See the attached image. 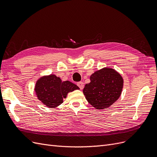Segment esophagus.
<instances>
[{
    "mask_svg": "<svg viewBox=\"0 0 157 157\" xmlns=\"http://www.w3.org/2000/svg\"><path fill=\"white\" fill-rule=\"evenodd\" d=\"M78 86L79 87L80 89H83L84 87V83L83 82H79L78 83Z\"/></svg>",
    "mask_w": 157,
    "mask_h": 157,
    "instance_id": "34e87169",
    "label": "esophagus"
}]
</instances>
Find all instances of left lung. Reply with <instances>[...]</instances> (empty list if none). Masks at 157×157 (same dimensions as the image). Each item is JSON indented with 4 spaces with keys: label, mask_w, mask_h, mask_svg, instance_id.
Returning <instances> with one entry per match:
<instances>
[{
    "label": "left lung",
    "mask_w": 157,
    "mask_h": 157,
    "mask_svg": "<svg viewBox=\"0 0 157 157\" xmlns=\"http://www.w3.org/2000/svg\"><path fill=\"white\" fill-rule=\"evenodd\" d=\"M90 82L85 85L83 93L88 102L96 109L108 108L120 97L123 79L114 69H100L90 75Z\"/></svg>",
    "instance_id": "left-lung-1"
}]
</instances>
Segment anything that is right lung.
<instances>
[{
	"label": "right lung",
	"mask_w": 157,
	"mask_h": 157,
	"mask_svg": "<svg viewBox=\"0 0 157 157\" xmlns=\"http://www.w3.org/2000/svg\"><path fill=\"white\" fill-rule=\"evenodd\" d=\"M79 88L76 85L65 81L62 82L54 74L44 75L38 79L34 90L38 99L48 108H56L63 102L68 93Z\"/></svg>",
	"instance_id": "add662e5"
}]
</instances>
